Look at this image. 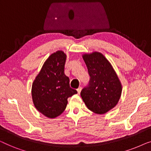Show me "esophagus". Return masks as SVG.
Segmentation results:
<instances>
[{"label": "esophagus", "instance_id": "obj_1", "mask_svg": "<svg viewBox=\"0 0 151 151\" xmlns=\"http://www.w3.org/2000/svg\"><path fill=\"white\" fill-rule=\"evenodd\" d=\"M81 90H82V87H80H80L77 89V91H78V94L80 93V91H81Z\"/></svg>", "mask_w": 151, "mask_h": 151}]
</instances>
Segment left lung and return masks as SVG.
<instances>
[{
	"label": "left lung",
	"mask_w": 151,
	"mask_h": 151,
	"mask_svg": "<svg viewBox=\"0 0 151 151\" xmlns=\"http://www.w3.org/2000/svg\"><path fill=\"white\" fill-rule=\"evenodd\" d=\"M82 58L90 80L80 96L89 110L104 114L118 102L122 93L121 83L110 63L101 53L84 54Z\"/></svg>",
	"instance_id": "obj_1"
}]
</instances>
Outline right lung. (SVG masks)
Wrapping results in <instances>:
<instances>
[{
  "instance_id": "right-lung-1",
  "label": "right lung",
  "mask_w": 151,
  "mask_h": 151,
  "mask_svg": "<svg viewBox=\"0 0 151 151\" xmlns=\"http://www.w3.org/2000/svg\"><path fill=\"white\" fill-rule=\"evenodd\" d=\"M66 54L58 51L49 56L32 84V95L35 107L49 118L59 116L65 110L67 99L77 93L69 86L65 76Z\"/></svg>"
}]
</instances>
